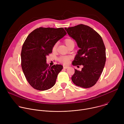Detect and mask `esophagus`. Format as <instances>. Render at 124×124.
<instances>
[{
  "instance_id": "esophagus-1",
  "label": "esophagus",
  "mask_w": 124,
  "mask_h": 124,
  "mask_svg": "<svg viewBox=\"0 0 124 124\" xmlns=\"http://www.w3.org/2000/svg\"><path fill=\"white\" fill-rule=\"evenodd\" d=\"M69 68V67L67 66H63V68L65 69H67V68Z\"/></svg>"
}]
</instances>
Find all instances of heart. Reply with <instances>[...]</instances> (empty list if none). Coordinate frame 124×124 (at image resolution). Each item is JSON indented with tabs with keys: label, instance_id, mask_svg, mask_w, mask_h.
<instances>
[{
	"label": "heart",
	"instance_id": "heart-1",
	"mask_svg": "<svg viewBox=\"0 0 124 124\" xmlns=\"http://www.w3.org/2000/svg\"><path fill=\"white\" fill-rule=\"evenodd\" d=\"M64 43L65 44V45L67 46V47L70 45L72 43H74V42L73 40L70 39H69V38H67L64 41ZM57 44L56 43L54 46H53V50H55L56 48H57ZM69 60H70V57L68 56H61L60 57V58H59L58 59V60L61 63H63L64 64H67L68 63H69Z\"/></svg>",
	"mask_w": 124,
	"mask_h": 124
}]
</instances>
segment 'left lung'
<instances>
[{"instance_id": "8db88e82", "label": "left lung", "mask_w": 124, "mask_h": 124, "mask_svg": "<svg viewBox=\"0 0 124 124\" xmlns=\"http://www.w3.org/2000/svg\"><path fill=\"white\" fill-rule=\"evenodd\" d=\"M65 29L80 48L72 65L83 66L81 71L75 69L72 80L77 86L90 88L98 81L105 65L106 53L103 40L95 30L86 25L80 24Z\"/></svg>"}]
</instances>
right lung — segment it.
<instances>
[{
  "instance_id": "right-lung-1",
  "label": "right lung",
  "mask_w": 124,
  "mask_h": 124,
  "mask_svg": "<svg viewBox=\"0 0 124 124\" xmlns=\"http://www.w3.org/2000/svg\"><path fill=\"white\" fill-rule=\"evenodd\" d=\"M66 34L62 27H41L31 32L25 40L21 52V66L27 81L34 89L44 91L55 84L63 66H48L46 57L52 52L56 42Z\"/></svg>"
}]
</instances>
